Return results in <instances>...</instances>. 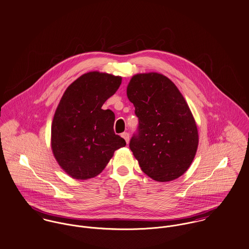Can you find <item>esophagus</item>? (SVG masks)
Returning a JSON list of instances; mask_svg holds the SVG:
<instances>
[{
    "label": "esophagus",
    "mask_w": 249,
    "mask_h": 249,
    "mask_svg": "<svg viewBox=\"0 0 249 249\" xmlns=\"http://www.w3.org/2000/svg\"><path fill=\"white\" fill-rule=\"evenodd\" d=\"M121 137L126 140V142H127V143H129V139H130V135H129V133H127V132L123 133V134L121 135Z\"/></svg>",
    "instance_id": "1"
}]
</instances>
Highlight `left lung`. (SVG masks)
Returning <instances> with one entry per match:
<instances>
[{"label":"left lung","instance_id":"8db88e82","mask_svg":"<svg viewBox=\"0 0 249 249\" xmlns=\"http://www.w3.org/2000/svg\"><path fill=\"white\" fill-rule=\"evenodd\" d=\"M138 118L130 149L141 170L165 182L183 175L193 161L198 135L192 112L169 78L151 72L133 76L127 88Z\"/></svg>","mask_w":249,"mask_h":249}]
</instances>
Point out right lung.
<instances>
[{"instance_id": "add662e5", "label": "right lung", "mask_w": 249, "mask_h": 249, "mask_svg": "<svg viewBox=\"0 0 249 249\" xmlns=\"http://www.w3.org/2000/svg\"><path fill=\"white\" fill-rule=\"evenodd\" d=\"M120 84L119 76L88 72L71 84L60 100L52 126V148L59 165L73 178L97 176L114 151L126 145L114 134L113 111L102 109Z\"/></svg>"}]
</instances>
